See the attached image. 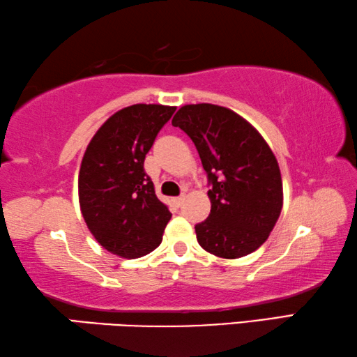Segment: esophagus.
I'll list each match as a JSON object with an SVG mask.
<instances>
[{
  "label": "esophagus",
  "mask_w": 357,
  "mask_h": 357,
  "mask_svg": "<svg viewBox=\"0 0 357 357\" xmlns=\"http://www.w3.org/2000/svg\"><path fill=\"white\" fill-rule=\"evenodd\" d=\"M184 199H185V197H184V195L174 197V199H173V203H174V206H181V205H183V202H184Z\"/></svg>",
  "instance_id": "obj_1"
}]
</instances>
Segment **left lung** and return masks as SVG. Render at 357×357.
Masks as SVG:
<instances>
[{
  "label": "left lung",
  "instance_id": "8db88e82",
  "mask_svg": "<svg viewBox=\"0 0 357 357\" xmlns=\"http://www.w3.org/2000/svg\"><path fill=\"white\" fill-rule=\"evenodd\" d=\"M172 123L194 141L208 174L211 213L195 225L199 245L224 259L254 252L268 238L282 208L275 154L262 135L229 107L185 105Z\"/></svg>",
  "mask_w": 357,
  "mask_h": 357
}]
</instances>
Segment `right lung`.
Returning <instances> with one entry per match:
<instances>
[{
  "label": "right lung",
  "instance_id": "obj_1",
  "mask_svg": "<svg viewBox=\"0 0 357 357\" xmlns=\"http://www.w3.org/2000/svg\"><path fill=\"white\" fill-rule=\"evenodd\" d=\"M174 106L132 105L112 114L90 141L79 169L84 220L101 246L126 259L162 243L172 213L157 199L144 158Z\"/></svg>",
  "mask_w": 357,
  "mask_h": 357
}]
</instances>
